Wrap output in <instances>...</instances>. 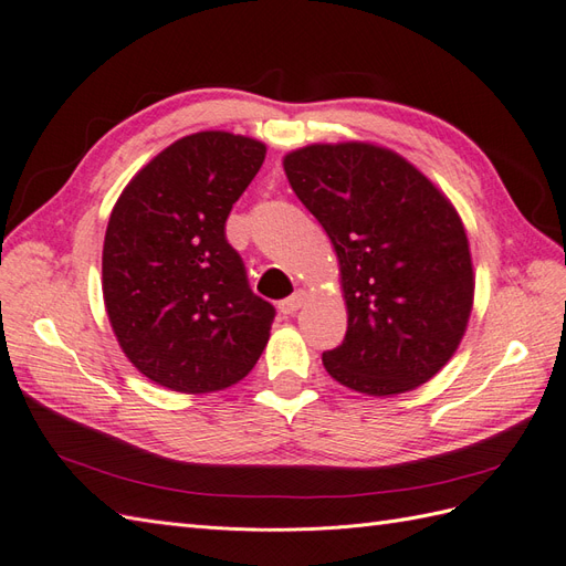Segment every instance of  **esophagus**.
<instances>
[{"mask_svg": "<svg viewBox=\"0 0 566 566\" xmlns=\"http://www.w3.org/2000/svg\"><path fill=\"white\" fill-rule=\"evenodd\" d=\"M305 298H308V294L301 292V289H298L296 294H292V296H289V298L280 301L277 308H280V313H282V315H294V313L301 308V305L305 303Z\"/></svg>", "mask_w": 566, "mask_h": 566, "instance_id": "1", "label": "esophagus"}]
</instances>
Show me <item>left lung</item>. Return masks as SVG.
Wrapping results in <instances>:
<instances>
[{
    "mask_svg": "<svg viewBox=\"0 0 566 566\" xmlns=\"http://www.w3.org/2000/svg\"><path fill=\"white\" fill-rule=\"evenodd\" d=\"M284 172L342 265L348 329L322 353L327 373L367 396L429 381L472 313V258L455 208L375 144H313L289 154Z\"/></svg>",
    "mask_w": 566,
    "mask_h": 566,
    "instance_id": "left-lung-1",
    "label": "left lung"
}]
</instances>
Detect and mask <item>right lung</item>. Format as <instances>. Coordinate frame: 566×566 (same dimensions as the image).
Masks as SVG:
<instances>
[{
    "label": "right lung",
    "mask_w": 566,
    "mask_h": 566,
    "mask_svg": "<svg viewBox=\"0 0 566 566\" xmlns=\"http://www.w3.org/2000/svg\"><path fill=\"white\" fill-rule=\"evenodd\" d=\"M265 160L230 133L177 139L125 187L104 239L111 327L144 377L182 394L244 379L270 338L274 305L249 286L224 222Z\"/></svg>",
    "instance_id": "1"
}]
</instances>
